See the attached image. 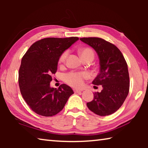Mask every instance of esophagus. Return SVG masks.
Listing matches in <instances>:
<instances>
[{
    "label": "esophagus",
    "mask_w": 148,
    "mask_h": 148,
    "mask_svg": "<svg viewBox=\"0 0 148 148\" xmlns=\"http://www.w3.org/2000/svg\"><path fill=\"white\" fill-rule=\"evenodd\" d=\"M74 91L75 93H79V92H81L82 91V90H79V89H74Z\"/></svg>",
    "instance_id": "esophagus-1"
}]
</instances>
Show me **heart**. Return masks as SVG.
Here are the masks:
<instances>
[{
  "instance_id": "b5f03b06",
  "label": "heart",
  "mask_w": 148,
  "mask_h": 148,
  "mask_svg": "<svg viewBox=\"0 0 148 148\" xmlns=\"http://www.w3.org/2000/svg\"><path fill=\"white\" fill-rule=\"evenodd\" d=\"M80 55H81L82 58L84 59L86 57H94V53L92 50L90 48H83L81 49L79 51ZM69 51H66L62 53L59 58V63L64 64L66 61V57L68 56ZM88 77V74L87 72H71L66 74L64 77L65 81L70 86L74 87H80L84 85V79Z\"/></svg>"
}]
</instances>
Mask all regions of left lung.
<instances>
[{
    "mask_svg": "<svg viewBox=\"0 0 148 148\" xmlns=\"http://www.w3.org/2000/svg\"><path fill=\"white\" fill-rule=\"evenodd\" d=\"M92 47L99 59L100 71L92 84L102 86L101 92L94 93L88 108L95 114L106 116L116 112L122 106L129 91L128 66L120 50L104 39L90 37L80 38Z\"/></svg>",
    "mask_w": 148,
    "mask_h": 148,
    "instance_id": "1",
    "label": "left lung"
}]
</instances>
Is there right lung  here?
<instances>
[{"instance_id": "right-lung-1", "label": "right lung", "mask_w": 148, "mask_h": 148, "mask_svg": "<svg viewBox=\"0 0 148 148\" xmlns=\"http://www.w3.org/2000/svg\"><path fill=\"white\" fill-rule=\"evenodd\" d=\"M78 40L77 37L44 38L32 44L24 55L19 71V89L35 113L46 117L55 116L74 93L66 84L57 89L50 87V82L60 57Z\"/></svg>"}]
</instances>
